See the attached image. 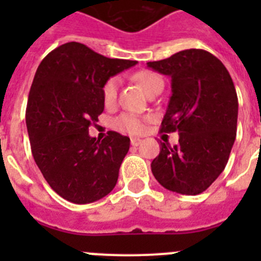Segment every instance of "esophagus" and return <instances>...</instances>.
I'll use <instances>...</instances> for the list:
<instances>
[{"mask_svg":"<svg viewBox=\"0 0 261 261\" xmlns=\"http://www.w3.org/2000/svg\"><path fill=\"white\" fill-rule=\"evenodd\" d=\"M140 144H141V140H140V138H130V145H132V146H138Z\"/></svg>","mask_w":261,"mask_h":261,"instance_id":"34e87169","label":"esophagus"}]
</instances>
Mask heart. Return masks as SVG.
Returning <instances> with one entry per match:
<instances>
[{"label":"heart","instance_id":"1","mask_svg":"<svg viewBox=\"0 0 261 261\" xmlns=\"http://www.w3.org/2000/svg\"><path fill=\"white\" fill-rule=\"evenodd\" d=\"M135 80L141 85L142 89L147 94L153 93L154 90L159 86H163L162 78L156 73L151 70H141L136 73ZM117 86H119V80L116 77L108 78L102 87L103 102L107 106L112 105L116 100L117 96ZM149 117H141L133 114H123L114 120V126L117 130L130 133V135H138L144 130V123Z\"/></svg>","mask_w":261,"mask_h":261}]
</instances>
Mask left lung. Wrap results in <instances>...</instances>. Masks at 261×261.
<instances>
[{"instance_id": "1", "label": "left lung", "mask_w": 261, "mask_h": 261, "mask_svg": "<svg viewBox=\"0 0 261 261\" xmlns=\"http://www.w3.org/2000/svg\"><path fill=\"white\" fill-rule=\"evenodd\" d=\"M147 66L171 77V98L161 132H179V144L161 142L151 162L166 190L199 195L220 176L237 136L238 96L222 62L204 49H186Z\"/></svg>"}]
</instances>
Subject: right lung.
<instances>
[{
  "mask_svg": "<svg viewBox=\"0 0 261 261\" xmlns=\"http://www.w3.org/2000/svg\"><path fill=\"white\" fill-rule=\"evenodd\" d=\"M136 64L108 59L75 41L40 62L27 100V132L39 170L62 199L89 204L116 186L129 137L111 130L99 141L90 137L89 126L105 110L106 81Z\"/></svg>",
  "mask_w": 261,
  "mask_h": 261,
  "instance_id": "right-lung-1",
  "label": "right lung"
}]
</instances>
